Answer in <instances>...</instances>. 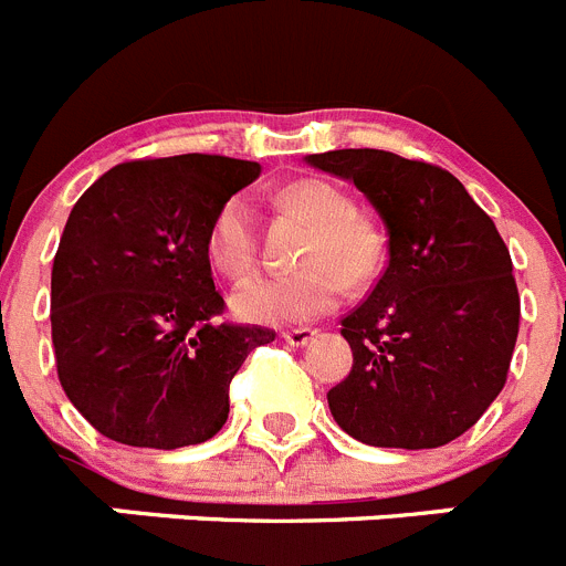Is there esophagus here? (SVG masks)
Returning <instances> with one entry per match:
<instances>
[{
	"instance_id": "esophagus-1",
	"label": "esophagus",
	"mask_w": 566,
	"mask_h": 566,
	"mask_svg": "<svg viewBox=\"0 0 566 566\" xmlns=\"http://www.w3.org/2000/svg\"><path fill=\"white\" fill-rule=\"evenodd\" d=\"M313 336H316V331H311V327H296V331L284 333V342H287L290 347H302V344L311 342Z\"/></svg>"
}]
</instances>
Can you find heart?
<instances>
[{
  "label": "heart",
  "mask_w": 566,
  "mask_h": 566,
  "mask_svg": "<svg viewBox=\"0 0 566 566\" xmlns=\"http://www.w3.org/2000/svg\"><path fill=\"white\" fill-rule=\"evenodd\" d=\"M284 208L304 216L311 233L296 253L298 270L244 284L233 311L248 322H307L342 298L344 287L370 282L385 259V235L373 219L353 208L347 190L327 179H296L279 193ZM205 255L219 276L239 284L255 270V222L248 199L230 196L205 233Z\"/></svg>",
  "instance_id": "1"
}]
</instances>
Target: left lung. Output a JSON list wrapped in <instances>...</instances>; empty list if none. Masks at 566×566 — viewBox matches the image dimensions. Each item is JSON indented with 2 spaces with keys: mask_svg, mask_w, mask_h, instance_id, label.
Segmentation results:
<instances>
[{
  "mask_svg": "<svg viewBox=\"0 0 566 566\" xmlns=\"http://www.w3.org/2000/svg\"><path fill=\"white\" fill-rule=\"evenodd\" d=\"M313 167L353 179L387 228V270L342 336L353 367L327 392L361 444L430 450L459 439L507 381L521 302L493 219L444 167L387 150H327Z\"/></svg>",
  "mask_w": 566,
  "mask_h": 566,
  "instance_id": "8db88e82",
  "label": "left lung"
}]
</instances>
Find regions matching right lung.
I'll list each match as a JSON object with an SVG mask.
<instances>
[{
    "label": "right lung",
    "mask_w": 566,
    "mask_h": 566,
    "mask_svg": "<svg viewBox=\"0 0 566 566\" xmlns=\"http://www.w3.org/2000/svg\"><path fill=\"white\" fill-rule=\"evenodd\" d=\"M255 161L185 154L111 167L73 205L51 273L59 385L102 436L201 444L222 430L230 381L276 331L213 322L224 298L205 255L222 201Z\"/></svg>",
    "instance_id": "right-lung-1"
}]
</instances>
